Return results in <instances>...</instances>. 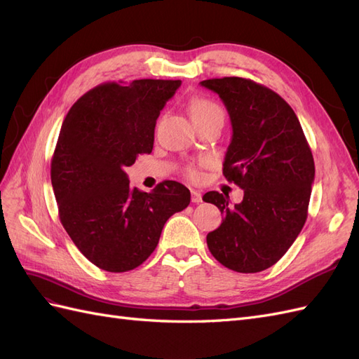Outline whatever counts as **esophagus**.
<instances>
[{"instance_id":"esophagus-1","label":"esophagus","mask_w":359,"mask_h":359,"mask_svg":"<svg viewBox=\"0 0 359 359\" xmlns=\"http://www.w3.org/2000/svg\"><path fill=\"white\" fill-rule=\"evenodd\" d=\"M191 202H193V203H199V202H202V194H201V191H198V190H191Z\"/></svg>"}]
</instances>
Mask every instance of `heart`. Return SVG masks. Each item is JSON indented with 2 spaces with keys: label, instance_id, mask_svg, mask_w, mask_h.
<instances>
[{
  "label": "heart",
  "instance_id": "obj_1",
  "mask_svg": "<svg viewBox=\"0 0 359 359\" xmlns=\"http://www.w3.org/2000/svg\"><path fill=\"white\" fill-rule=\"evenodd\" d=\"M189 111L193 118V121H201L203 118H208L215 114H223L219 106H217L214 102L208 99H202V97H194V99L190 100L189 103ZM189 175L193 180H198L201 175L196 168H190L189 169Z\"/></svg>",
  "mask_w": 359,
  "mask_h": 359
}]
</instances>
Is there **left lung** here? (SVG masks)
<instances>
[{"mask_svg": "<svg viewBox=\"0 0 359 359\" xmlns=\"http://www.w3.org/2000/svg\"><path fill=\"white\" fill-rule=\"evenodd\" d=\"M232 124L223 175L244 190L241 203L208 191L224 219L206 235L211 255L236 273L273 266L297 240L314 181V161L292 107L266 86L244 78L206 79Z\"/></svg>", "mask_w": 359, "mask_h": 359, "instance_id": "obj_1", "label": "left lung"}]
</instances>
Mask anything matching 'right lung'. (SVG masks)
<instances>
[{"mask_svg":"<svg viewBox=\"0 0 359 359\" xmlns=\"http://www.w3.org/2000/svg\"><path fill=\"white\" fill-rule=\"evenodd\" d=\"M119 83L95 86L70 107L50 163L64 229L91 264L109 273L144 264L169 217L190 203L189 189L177 181L145 193L130 187L126 173L137 156L153 151L156 121L181 81Z\"/></svg>","mask_w":359,"mask_h":359,"instance_id":"add662e5","label":"right lung"}]
</instances>
